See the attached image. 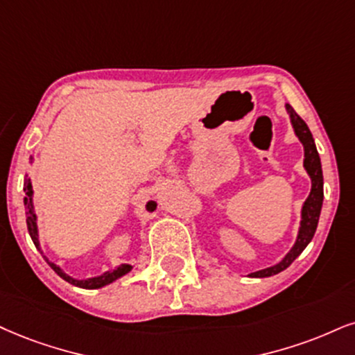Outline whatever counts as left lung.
Returning a JSON list of instances; mask_svg holds the SVG:
<instances>
[{"instance_id": "8db88e82", "label": "left lung", "mask_w": 355, "mask_h": 355, "mask_svg": "<svg viewBox=\"0 0 355 355\" xmlns=\"http://www.w3.org/2000/svg\"><path fill=\"white\" fill-rule=\"evenodd\" d=\"M286 110L290 113L291 123H293V128H295L296 137L300 138V141L303 143L304 146V168L308 171L309 178H311L313 186H311V192H309L308 199H306L303 204L298 239H296V243L293 245L290 253H288V255L284 257L278 265L248 275V277L252 278H265V277H271V275H277L279 271L286 270L288 266H290L293 261L300 257V253L308 247V243L311 242V239L314 237V232H316L318 220H319V214H321V207H322V198H324V192H322L321 159H319L311 131H309L308 125L301 120L298 113L293 110V107L286 105Z\"/></svg>"}]
</instances>
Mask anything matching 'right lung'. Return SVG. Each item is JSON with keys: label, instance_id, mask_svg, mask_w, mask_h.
I'll use <instances>...</instances> for the list:
<instances>
[{"label": "right lung", "instance_id": "obj_1", "mask_svg": "<svg viewBox=\"0 0 355 355\" xmlns=\"http://www.w3.org/2000/svg\"><path fill=\"white\" fill-rule=\"evenodd\" d=\"M24 192H26V198H24V205H26V224H28V230H29V235L31 239H33V242L36 247H39V239H37V224H36V214H34V205H33V186H31V179L26 176L24 179ZM148 211H155L156 209V202H148L146 205ZM46 258V257H44ZM46 261L49 263V266L52 270L55 271L57 275H59L60 278L65 279V282H69L73 286H78V288H87V290H95V288H102L105 284L115 282L120 277H123V275L128 273L131 270V265H120L118 268H115L113 271H107V273H103L102 277H95V278H89V279H73L72 277H69V275H65L62 270L59 268V266L52 263L46 258Z\"/></svg>", "mask_w": 355, "mask_h": 355}]
</instances>
